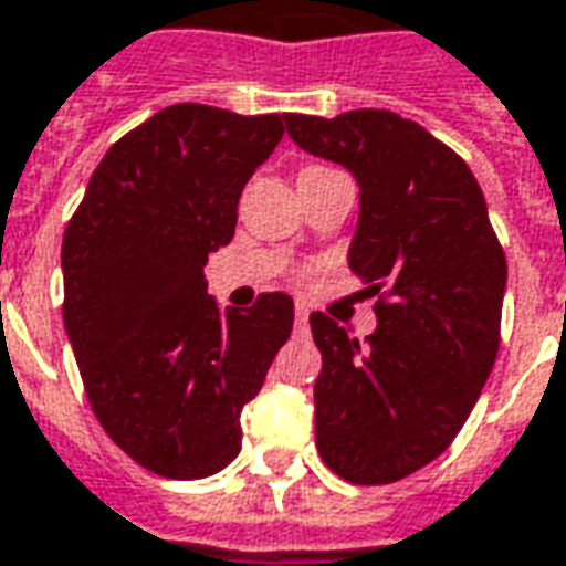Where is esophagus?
<instances>
[{
    "label": "esophagus",
    "instance_id": "34e87169",
    "mask_svg": "<svg viewBox=\"0 0 566 566\" xmlns=\"http://www.w3.org/2000/svg\"><path fill=\"white\" fill-rule=\"evenodd\" d=\"M294 315H296V324H306L310 322V306H306V303H296Z\"/></svg>",
    "mask_w": 566,
    "mask_h": 566
}]
</instances>
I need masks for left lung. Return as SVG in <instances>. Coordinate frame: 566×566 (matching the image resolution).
Here are the masks:
<instances>
[{"label": "left lung", "mask_w": 566, "mask_h": 566, "mask_svg": "<svg viewBox=\"0 0 566 566\" xmlns=\"http://www.w3.org/2000/svg\"><path fill=\"white\" fill-rule=\"evenodd\" d=\"M300 149L355 177L349 270L379 294L358 343L312 312L322 352L315 444L352 484H392L441 457L488 382L505 294V254L469 165L389 109L284 116Z\"/></svg>", "instance_id": "1"}]
</instances>
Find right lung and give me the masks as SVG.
Listing matches in <instances>:
<instances>
[{
	"label": "right lung",
	"mask_w": 566,
	"mask_h": 566,
	"mask_svg": "<svg viewBox=\"0 0 566 566\" xmlns=\"http://www.w3.org/2000/svg\"><path fill=\"white\" fill-rule=\"evenodd\" d=\"M284 116L165 106L106 149L61 248L63 324L91 410L134 462L196 481L242 450V407L294 327V300L220 312L208 254Z\"/></svg>",
	"instance_id": "1"
}]
</instances>
